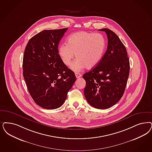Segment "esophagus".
I'll use <instances>...</instances> for the list:
<instances>
[{"instance_id":"obj_1","label":"esophagus","mask_w":152,"mask_h":152,"mask_svg":"<svg viewBox=\"0 0 152 152\" xmlns=\"http://www.w3.org/2000/svg\"><path fill=\"white\" fill-rule=\"evenodd\" d=\"M75 75H76V77L77 79H78V78H80V77H81V73H75Z\"/></svg>"}]
</instances>
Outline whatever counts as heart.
Listing matches in <instances>:
<instances>
[{"instance_id": "b5f03b06", "label": "heart", "mask_w": 152, "mask_h": 152, "mask_svg": "<svg viewBox=\"0 0 152 152\" xmlns=\"http://www.w3.org/2000/svg\"><path fill=\"white\" fill-rule=\"evenodd\" d=\"M106 42L100 34L80 31L69 35L67 44L63 43L58 48V54L63 63L69 66L75 54L76 59L71 65L75 72H79L86 67L94 68L102 59L104 54Z\"/></svg>"}]
</instances>
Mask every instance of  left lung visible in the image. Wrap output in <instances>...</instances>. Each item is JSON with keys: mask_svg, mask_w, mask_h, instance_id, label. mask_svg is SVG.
<instances>
[{"mask_svg": "<svg viewBox=\"0 0 152 152\" xmlns=\"http://www.w3.org/2000/svg\"><path fill=\"white\" fill-rule=\"evenodd\" d=\"M107 49L98 65L85 73L84 95L89 104L97 109H107L123 96L130 72V62L125 45L120 38L108 28Z\"/></svg>", "mask_w": 152, "mask_h": 152, "instance_id": "1", "label": "left lung"}]
</instances>
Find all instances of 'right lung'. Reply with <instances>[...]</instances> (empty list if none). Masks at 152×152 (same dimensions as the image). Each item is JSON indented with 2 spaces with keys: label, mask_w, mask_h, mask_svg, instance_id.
Wrapping results in <instances>:
<instances>
[{
  "label": "right lung",
  "mask_w": 152,
  "mask_h": 152,
  "mask_svg": "<svg viewBox=\"0 0 152 152\" xmlns=\"http://www.w3.org/2000/svg\"><path fill=\"white\" fill-rule=\"evenodd\" d=\"M67 28L45 30L31 37L23 58V76L32 98L48 110L61 107L76 78L63 63L58 44Z\"/></svg>",
  "instance_id": "add662e5"
}]
</instances>
